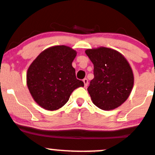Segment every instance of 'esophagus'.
<instances>
[{"label":"esophagus","mask_w":155,"mask_h":155,"mask_svg":"<svg viewBox=\"0 0 155 155\" xmlns=\"http://www.w3.org/2000/svg\"><path fill=\"white\" fill-rule=\"evenodd\" d=\"M83 83H84V86H85V87H86V86H87V85H88V79H86V78H85L84 79H83Z\"/></svg>","instance_id":"esophagus-1"}]
</instances>
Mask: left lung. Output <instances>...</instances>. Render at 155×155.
Wrapping results in <instances>:
<instances>
[{
	"label": "left lung",
	"mask_w": 155,
	"mask_h": 155,
	"mask_svg": "<svg viewBox=\"0 0 155 155\" xmlns=\"http://www.w3.org/2000/svg\"><path fill=\"white\" fill-rule=\"evenodd\" d=\"M85 52L94 66V78L87 88L93 104L104 110L119 107L133 89L134 78L129 62L119 51L106 47Z\"/></svg>",
	"instance_id": "8db88e82"
}]
</instances>
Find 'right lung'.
Returning a JSON list of instances; mask_svg holds the SVG:
<instances>
[{
	"label": "right lung",
	"instance_id": "1",
	"mask_svg": "<svg viewBox=\"0 0 155 155\" xmlns=\"http://www.w3.org/2000/svg\"><path fill=\"white\" fill-rule=\"evenodd\" d=\"M76 51L66 45L45 49L31 64L27 72V86L35 101L47 110L63 107L76 88L84 86L76 77L72 63Z\"/></svg>",
	"mask_w": 155,
	"mask_h": 155
}]
</instances>
